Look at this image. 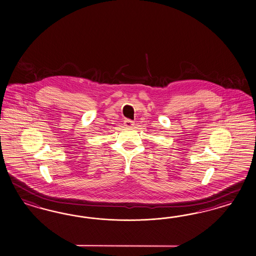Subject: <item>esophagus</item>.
<instances>
[{"instance_id":"obj_1","label":"esophagus","mask_w":256,"mask_h":256,"mask_svg":"<svg viewBox=\"0 0 256 256\" xmlns=\"http://www.w3.org/2000/svg\"><path fill=\"white\" fill-rule=\"evenodd\" d=\"M124 126L126 128H132L134 126V122L130 119H126L124 121Z\"/></svg>"}]
</instances>
